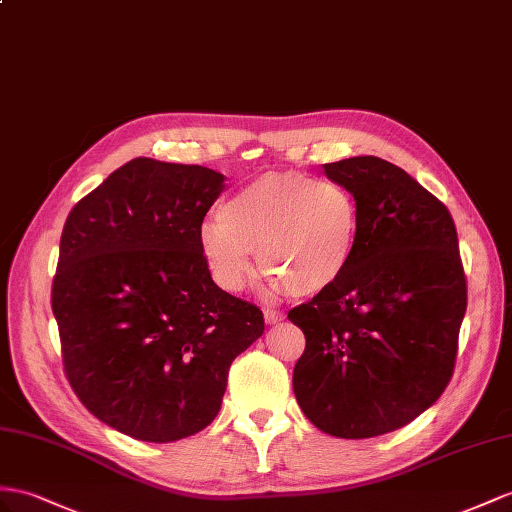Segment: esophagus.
<instances>
[{"label":"esophagus","mask_w":512,"mask_h":512,"mask_svg":"<svg viewBox=\"0 0 512 512\" xmlns=\"http://www.w3.org/2000/svg\"><path fill=\"white\" fill-rule=\"evenodd\" d=\"M264 318H266L268 324H277V322H281L285 316H283L281 311H277V309H266V311H264Z\"/></svg>","instance_id":"esophagus-1"}]
</instances>
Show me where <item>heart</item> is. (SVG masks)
I'll return each mask as SVG.
<instances>
[{
	"label": "heart",
	"mask_w": 512,
	"mask_h": 512,
	"mask_svg": "<svg viewBox=\"0 0 512 512\" xmlns=\"http://www.w3.org/2000/svg\"><path fill=\"white\" fill-rule=\"evenodd\" d=\"M355 196L329 179L300 173L266 175L231 194L218 220L199 231L209 277L225 292H242L259 268L272 290L313 296L342 279L357 251Z\"/></svg>",
	"instance_id": "heart-1"
}]
</instances>
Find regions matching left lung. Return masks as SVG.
I'll use <instances>...</instances> for the list:
<instances>
[{
	"label": "left lung",
	"instance_id": "1",
	"mask_svg": "<svg viewBox=\"0 0 512 512\" xmlns=\"http://www.w3.org/2000/svg\"><path fill=\"white\" fill-rule=\"evenodd\" d=\"M324 173L355 196L359 240L342 279L287 313L307 339L294 393L322 432L368 439L413 422L448 387L467 279L448 207L409 173L374 155Z\"/></svg>",
	"mask_w": 512,
	"mask_h": 512
}]
</instances>
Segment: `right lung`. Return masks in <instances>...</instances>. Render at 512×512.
Masks as SVG:
<instances>
[{
    "instance_id": "obj_1",
    "label": "right lung",
    "mask_w": 512,
    "mask_h": 512,
    "mask_svg": "<svg viewBox=\"0 0 512 512\" xmlns=\"http://www.w3.org/2000/svg\"><path fill=\"white\" fill-rule=\"evenodd\" d=\"M225 175L136 157L64 222L51 309L64 374L103 424L170 443L214 422L264 313L209 277L199 248Z\"/></svg>"
}]
</instances>
